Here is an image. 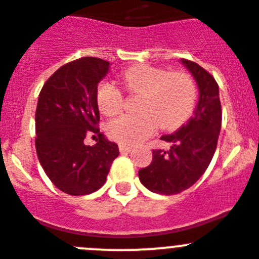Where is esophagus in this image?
Listing matches in <instances>:
<instances>
[{
  "mask_svg": "<svg viewBox=\"0 0 259 259\" xmlns=\"http://www.w3.org/2000/svg\"><path fill=\"white\" fill-rule=\"evenodd\" d=\"M119 149H120V152H121V153H125V152H130V150L133 149V147H132V145H129V144H124V143H120Z\"/></svg>",
  "mask_w": 259,
  "mask_h": 259,
  "instance_id": "1",
  "label": "esophagus"
}]
</instances>
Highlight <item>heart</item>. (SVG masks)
Returning a JSON list of instances; mask_svg holds the SVG:
<instances>
[{
	"label": "heart",
	"instance_id": "obj_1",
	"mask_svg": "<svg viewBox=\"0 0 259 259\" xmlns=\"http://www.w3.org/2000/svg\"><path fill=\"white\" fill-rule=\"evenodd\" d=\"M121 82L130 92L143 94L139 114H125L107 125L112 139L124 144H137L154 133L157 126L170 130L188 119L197 99V87L187 73L152 66H135L126 69ZM97 105L106 116L121 111L124 96L119 87L102 81L97 87Z\"/></svg>",
	"mask_w": 259,
	"mask_h": 259
}]
</instances>
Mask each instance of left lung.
Wrapping results in <instances>:
<instances>
[{
    "instance_id": "8db88e82",
    "label": "left lung",
    "mask_w": 259,
    "mask_h": 259,
    "mask_svg": "<svg viewBox=\"0 0 259 259\" xmlns=\"http://www.w3.org/2000/svg\"><path fill=\"white\" fill-rule=\"evenodd\" d=\"M199 87V102L193 116L177 132L162 135L168 149L153 150V160L139 170V180L149 191L176 195L187 190L209 167L222 129L219 86L197 63L181 59Z\"/></svg>"
}]
</instances>
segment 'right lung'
<instances>
[{
    "mask_svg": "<svg viewBox=\"0 0 259 259\" xmlns=\"http://www.w3.org/2000/svg\"><path fill=\"white\" fill-rule=\"evenodd\" d=\"M110 63L95 57L69 62L49 77L35 112V148L42 169L55 187L72 196L104 186L119 148L100 133L97 84ZM97 135L95 146L83 143Z\"/></svg>",
    "mask_w": 259,
    "mask_h": 259,
    "instance_id": "1",
    "label": "right lung"
}]
</instances>
